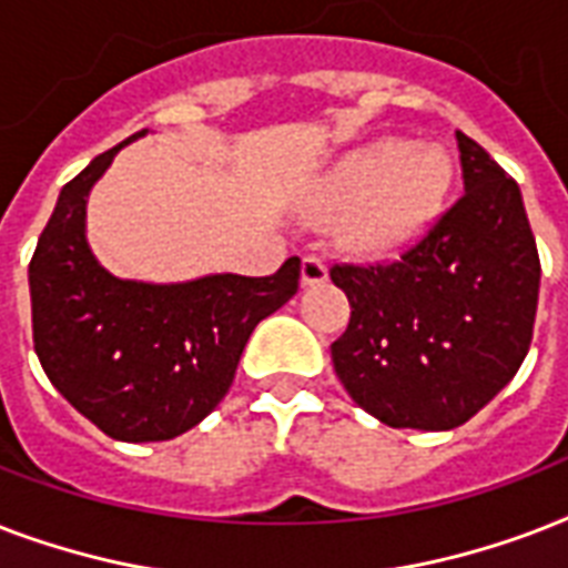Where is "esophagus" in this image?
I'll return each mask as SVG.
<instances>
[{"mask_svg":"<svg viewBox=\"0 0 568 568\" xmlns=\"http://www.w3.org/2000/svg\"><path fill=\"white\" fill-rule=\"evenodd\" d=\"M301 280H303V285L327 283V265H324V258H321V256H303Z\"/></svg>","mask_w":568,"mask_h":568,"instance_id":"34e87169","label":"esophagus"}]
</instances>
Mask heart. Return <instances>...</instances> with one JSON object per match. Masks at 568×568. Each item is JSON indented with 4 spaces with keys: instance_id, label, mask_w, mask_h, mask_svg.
<instances>
[{
    "instance_id": "1",
    "label": "heart",
    "mask_w": 568,
    "mask_h": 568,
    "mask_svg": "<svg viewBox=\"0 0 568 568\" xmlns=\"http://www.w3.org/2000/svg\"><path fill=\"white\" fill-rule=\"evenodd\" d=\"M454 180V164L436 146L377 141L324 176L310 200L312 221L342 223V241L359 256H392L409 247Z\"/></svg>"
}]
</instances>
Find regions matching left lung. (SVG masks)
I'll return each mask as SVG.
<instances>
[{
	"instance_id": "1",
	"label": "left lung",
	"mask_w": 568,
	"mask_h": 568,
	"mask_svg": "<svg viewBox=\"0 0 568 568\" xmlns=\"http://www.w3.org/2000/svg\"><path fill=\"white\" fill-rule=\"evenodd\" d=\"M466 194L395 262L333 265L351 324L329 345L342 386L388 427L450 430L528 356L539 253L521 191L457 132Z\"/></svg>"
}]
</instances>
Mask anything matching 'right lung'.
Returning <instances> with one entry per match:
<instances>
[{"mask_svg": "<svg viewBox=\"0 0 568 568\" xmlns=\"http://www.w3.org/2000/svg\"><path fill=\"white\" fill-rule=\"evenodd\" d=\"M120 146L58 194L29 265L31 333L49 383L88 422L118 442H164L221 404L250 333L297 294L301 258L271 276L164 285L109 274L84 239V209Z\"/></svg>", "mask_w": 568, "mask_h": 568, "instance_id": "obj_1", "label": "right lung"}]
</instances>
